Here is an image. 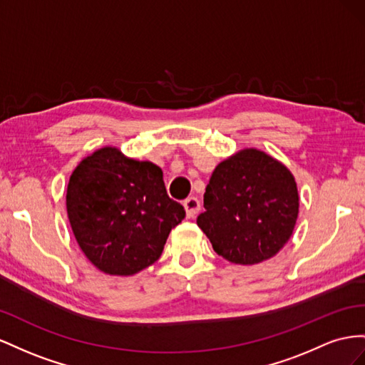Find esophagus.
I'll return each mask as SVG.
<instances>
[{
	"label": "esophagus",
	"instance_id": "esophagus-1",
	"mask_svg": "<svg viewBox=\"0 0 365 365\" xmlns=\"http://www.w3.org/2000/svg\"><path fill=\"white\" fill-rule=\"evenodd\" d=\"M183 206H185V211H186V217H188V218L195 217L197 212L200 211V202H199V199H197V197H188V199L183 202Z\"/></svg>",
	"mask_w": 365,
	"mask_h": 365
}]
</instances>
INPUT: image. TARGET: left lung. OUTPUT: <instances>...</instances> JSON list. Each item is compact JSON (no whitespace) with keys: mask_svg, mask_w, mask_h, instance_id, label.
I'll return each instance as SVG.
<instances>
[{"mask_svg":"<svg viewBox=\"0 0 365 365\" xmlns=\"http://www.w3.org/2000/svg\"><path fill=\"white\" fill-rule=\"evenodd\" d=\"M197 225L214 251L234 264L275 257L292 237L299 212L294 174L257 148H245L215 166Z\"/></svg>","mask_w":365,"mask_h":365,"instance_id":"8db88e82","label":"left lung"}]
</instances>
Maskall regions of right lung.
<instances>
[{"label": "right lung", "mask_w": 365, "mask_h": 365, "mask_svg": "<svg viewBox=\"0 0 365 365\" xmlns=\"http://www.w3.org/2000/svg\"><path fill=\"white\" fill-rule=\"evenodd\" d=\"M67 214L81 251L101 272L130 277L158 262L185 210L166 194L163 173L116 147L82 159L67 185Z\"/></svg>", "instance_id": "right-lung-1"}]
</instances>
